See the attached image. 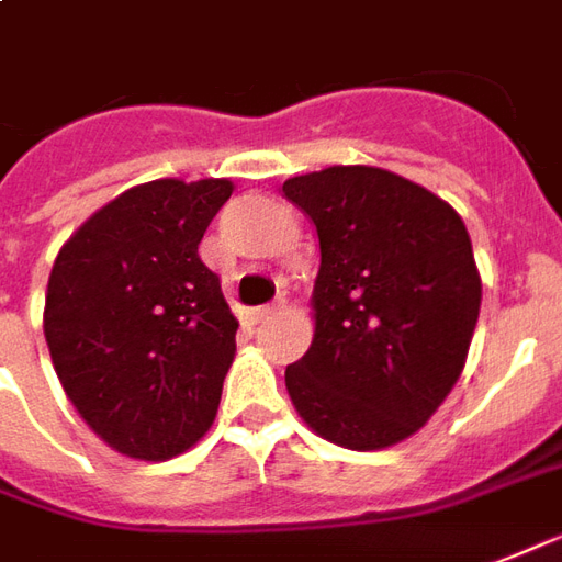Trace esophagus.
I'll use <instances>...</instances> for the list:
<instances>
[{
  "label": "esophagus",
  "mask_w": 562,
  "mask_h": 562,
  "mask_svg": "<svg viewBox=\"0 0 562 562\" xmlns=\"http://www.w3.org/2000/svg\"><path fill=\"white\" fill-rule=\"evenodd\" d=\"M278 305H266V308H257L254 311V323H266V321H272V317H276L278 314Z\"/></svg>",
  "instance_id": "esophagus-1"
}]
</instances>
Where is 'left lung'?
Listing matches in <instances>:
<instances>
[{
    "mask_svg": "<svg viewBox=\"0 0 562 562\" xmlns=\"http://www.w3.org/2000/svg\"><path fill=\"white\" fill-rule=\"evenodd\" d=\"M281 191L321 239L314 338L284 371L290 401L335 446L401 443L452 392L473 341L482 278L464 221L368 164L293 176Z\"/></svg>",
    "mask_w": 562,
    "mask_h": 562,
    "instance_id": "8db88e82",
    "label": "left lung"
}]
</instances>
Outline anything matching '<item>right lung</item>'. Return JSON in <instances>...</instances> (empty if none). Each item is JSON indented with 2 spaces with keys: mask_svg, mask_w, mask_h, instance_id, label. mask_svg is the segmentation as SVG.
Here are the masks:
<instances>
[{
  "mask_svg": "<svg viewBox=\"0 0 562 562\" xmlns=\"http://www.w3.org/2000/svg\"><path fill=\"white\" fill-rule=\"evenodd\" d=\"M231 179L122 191L65 241L44 338L65 395L116 452L170 461L212 428L239 321L196 245Z\"/></svg>",
  "mask_w": 562,
  "mask_h": 562,
  "instance_id": "1",
  "label": "right lung"
}]
</instances>
